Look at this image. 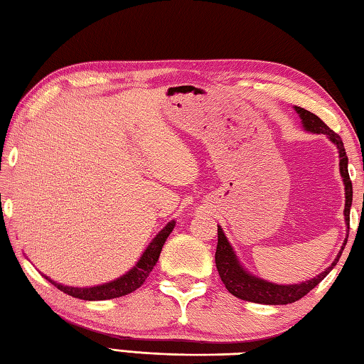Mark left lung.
<instances>
[{
	"label": "left lung",
	"mask_w": 364,
	"mask_h": 364,
	"mask_svg": "<svg viewBox=\"0 0 364 364\" xmlns=\"http://www.w3.org/2000/svg\"><path fill=\"white\" fill-rule=\"evenodd\" d=\"M295 110L299 112L305 130L311 133H323L337 146L338 157H341V175L343 178V184H345V210H343L345 223L350 226V207H352L353 189H352V180H350V175H348V157H347V152H345L342 139L336 132H332L318 115L311 114L310 110H305L304 107H295ZM345 244H347V241H345ZM342 250L338 252L337 258L332 262L331 267L326 269L324 273L318 274L316 278L301 282V284L278 286V284H273V282L258 279L255 276L249 274L247 271L239 264L237 258L232 252V247L230 245V242H228L223 230L218 226V244H217V252H215V263H217V269L221 281H223V284L226 286L228 291H230V294L234 295V297L247 300V301H254V304H263V305H287V304H294L295 300L301 299L304 295L310 292L311 289H315L319 282L329 274V271L336 267L338 258L342 255Z\"/></svg>",
	"instance_id": "8db88e82"
}]
</instances>
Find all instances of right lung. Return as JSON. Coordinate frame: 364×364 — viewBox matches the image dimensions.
<instances>
[{
  "mask_svg": "<svg viewBox=\"0 0 364 364\" xmlns=\"http://www.w3.org/2000/svg\"><path fill=\"white\" fill-rule=\"evenodd\" d=\"M173 228H175V221H171V223H168L156 237H154V241L149 244V247L146 249L143 257L139 258L136 267L132 268L127 274H123L122 278L115 279L112 282H107V284L96 286V287H69V286L58 284V282L48 279L46 276L45 278L51 282V284L56 286L59 291H63L67 295H72V297L82 299V300H109V299L122 297V295H128L136 291L138 287L143 286V282L147 279V276H149V273L152 271L154 264L157 263L164 244L170 236V232L173 231Z\"/></svg>",
  "mask_w": 364,
  "mask_h": 364,
  "instance_id": "add662e5",
  "label": "right lung"
}]
</instances>
